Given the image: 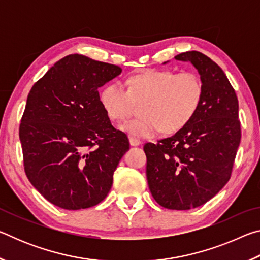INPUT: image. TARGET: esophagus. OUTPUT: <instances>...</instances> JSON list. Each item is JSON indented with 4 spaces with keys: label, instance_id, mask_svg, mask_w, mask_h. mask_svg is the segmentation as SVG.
I'll return each mask as SVG.
<instances>
[{
    "label": "esophagus",
    "instance_id": "obj_1",
    "mask_svg": "<svg viewBox=\"0 0 260 260\" xmlns=\"http://www.w3.org/2000/svg\"><path fill=\"white\" fill-rule=\"evenodd\" d=\"M129 144L132 147H138L141 144V141L135 138H129Z\"/></svg>",
    "mask_w": 260,
    "mask_h": 260
}]
</instances>
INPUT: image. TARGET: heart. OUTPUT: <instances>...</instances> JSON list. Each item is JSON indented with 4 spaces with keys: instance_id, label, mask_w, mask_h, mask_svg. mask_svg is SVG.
I'll return each mask as SVG.
<instances>
[{
    "instance_id": "heart-1",
    "label": "heart",
    "mask_w": 260,
    "mask_h": 260,
    "mask_svg": "<svg viewBox=\"0 0 260 260\" xmlns=\"http://www.w3.org/2000/svg\"><path fill=\"white\" fill-rule=\"evenodd\" d=\"M114 81L100 93V103L109 119L125 120L141 104L142 117L126 121L120 129L135 138L148 139L162 129L172 134L192 119L203 98V85L193 72L177 73L170 70H150L131 77L126 81Z\"/></svg>"
}]
</instances>
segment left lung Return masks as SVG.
<instances>
[{
  "label": "left lung",
  "mask_w": 260,
  "mask_h": 260,
  "mask_svg": "<svg viewBox=\"0 0 260 260\" xmlns=\"http://www.w3.org/2000/svg\"><path fill=\"white\" fill-rule=\"evenodd\" d=\"M174 58L199 72L201 105L183 128L143 149L155 201L166 209L190 210L217 195L231 178L241 141L239 101L221 68L208 56L186 51Z\"/></svg>",
  "instance_id": "obj_1"
}]
</instances>
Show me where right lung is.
I'll return each instance as SVG.
<instances>
[{
    "label": "right lung",
    "mask_w": 260,
    "mask_h": 260,
    "mask_svg": "<svg viewBox=\"0 0 260 260\" xmlns=\"http://www.w3.org/2000/svg\"><path fill=\"white\" fill-rule=\"evenodd\" d=\"M121 73L117 65L69 55L34 83L19 127L25 173L58 208L101 203L129 149L100 103L99 88Z\"/></svg>",
    "instance_id": "obj_1"
}]
</instances>
